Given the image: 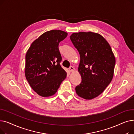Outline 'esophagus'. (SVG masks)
I'll list each match as a JSON object with an SVG mask.
<instances>
[{"label":"esophagus","mask_w":134,"mask_h":134,"mask_svg":"<svg viewBox=\"0 0 134 134\" xmlns=\"http://www.w3.org/2000/svg\"><path fill=\"white\" fill-rule=\"evenodd\" d=\"M69 71H71V72H73L75 71V68L73 67V66H71L69 67Z\"/></svg>","instance_id":"esophagus-1"}]
</instances>
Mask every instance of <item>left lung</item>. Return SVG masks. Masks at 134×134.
<instances>
[{
  "instance_id": "8db88e82",
  "label": "left lung",
  "mask_w": 134,
  "mask_h": 134,
  "mask_svg": "<svg viewBox=\"0 0 134 134\" xmlns=\"http://www.w3.org/2000/svg\"><path fill=\"white\" fill-rule=\"evenodd\" d=\"M70 38L80 56L78 72L82 81L75 87L76 93L85 99H92L103 93L112 81L115 55L107 41L99 34L74 32Z\"/></svg>"
}]
</instances>
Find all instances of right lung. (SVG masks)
Masks as SVG:
<instances>
[{
  "instance_id": "1",
  "label": "right lung",
  "mask_w": 134,
  "mask_h": 134,
  "mask_svg": "<svg viewBox=\"0 0 134 134\" xmlns=\"http://www.w3.org/2000/svg\"><path fill=\"white\" fill-rule=\"evenodd\" d=\"M67 32L47 31L31 43L25 55V75L32 89L39 96L48 97L57 92L67 73L60 66L59 44Z\"/></svg>"
}]
</instances>
